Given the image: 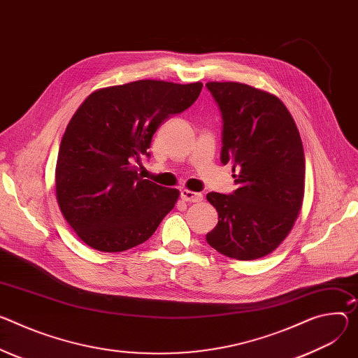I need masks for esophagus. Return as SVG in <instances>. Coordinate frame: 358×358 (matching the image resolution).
<instances>
[{"label": "esophagus", "mask_w": 358, "mask_h": 358, "mask_svg": "<svg viewBox=\"0 0 358 358\" xmlns=\"http://www.w3.org/2000/svg\"><path fill=\"white\" fill-rule=\"evenodd\" d=\"M181 199L187 203H200L203 200V194L201 192H194L189 189H182L181 191Z\"/></svg>", "instance_id": "34e87169"}]
</instances>
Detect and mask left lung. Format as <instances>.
Here are the masks:
<instances>
[{
  "label": "left lung",
  "mask_w": 358,
  "mask_h": 358,
  "mask_svg": "<svg viewBox=\"0 0 358 358\" xmlns=\"http://www.w3.org/2000/svg\"><path fill=\"white\" fill-rule=\"evenodd\" d=\"M222 120L221 162L233 164L231 194L208 192L218 224L206 240L247 262L274 251L299 217L306 159L297 125L275 95L240 83H207Z\"/></svg>",
  "instance_id": "obj_1"
}]
</instances>
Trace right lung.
I'll list each match as a JSON object with an SVG mask.
<instances>
[{
    "label": "right lung",
    "instance_id": "right-lung-1",
    "mask_svg": "<svg viewBox=\"0 0 358 358\" xmlns=\"http://www.w3.org/2000/svg\"><path fill=\"white\" fill-rule=\"evenodd\" d=\"M203 84L140 80L94 91L61 140L55 189L62 215L90 247L118 252L147 241L180 192L143 180L157 128L199 99Z\"/></svg>",
    "mask_w": 358,
    "mask_h": 358
}]
</instances>
